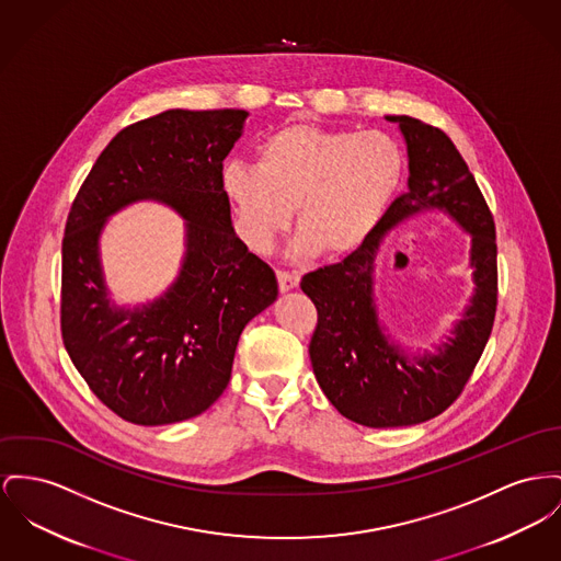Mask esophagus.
I'll list each match as a JSON object with an SVG mask.
<instances>
[{
    "label": "esophagus",
    "mask_w": 561,
    "mask_h": 561,
    "mask_svg": "<svg viewBox=\"0 0 561 561\" xmlns=\"http://www.w3.org/2000/svg\"><path fill=\"white\" fill-rule=\"evenodd\" d=\"M276 278H278V287H280L283 294L296 289L299 285V276L298 274H294V272H283V270H278V272H276Z\"/></svg>",
    "instance_id": "esophagus-1"
}]
</instances>
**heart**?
Segmentation results:
<instances>
[{
  "label": "heart",
  "instance_id": "b5f03b06",
  "mask_svg": "<svg viewBox=\"0 0 561 561\" xmlns=\"http://www.w3.org/2000/svg\"><path fill=\"white\" fill-rule=\"evenodd\" d=\"M404 176V150L387 134L294 123L263 138L257 165L227 161L219 183L253 251H267L296 208L299 255L344 260L373 240Z\"/></svg>",
  "mask_w": 561,
  "mask_h": 561
}]
</instances>
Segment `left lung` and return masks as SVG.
Returning <instances> with one entry per match:
<instances>
[{
    "label": "left lung",
    "instance_id": "8db88e82",
    "mask_svg": "<svg viewBox=\"0 0 561 561\" xmlns=\"http://www.w3.org/2000/svg\"><path fill=\"white\" fill-rule=\"evenodd\" d=\"M385 118L404 138L409 191L362 251L308 272L301 291L319 312L308 346L312 373L334 409L366 427H404L447 411L483 355L497 301V253L485 197L447 134L407 114ZM423 214H443L471 236L473 296L449 334L421 352L383 325L373 285L383 236Z\"/></svg>",
    "mask_w": 561,
    "mask_h": 561
}]
</instances>
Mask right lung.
Returning a JSON list of instances; mask_svg holds the SVG:
<instances>
[{
	"mask_svg": "<svg viewBox=\"0 0 561 561\" xmlns=\"http://www.w3.org/2000/svg\"><path fill=\"white\" fill-rule=\"evenodd\" d=\"M247 111H165L118 131L76 195L64 236L61 334L76 370L121 419L168 425L210 409L244 325L278 296L274 270L236 236L219 174ZM157 201L186 219L173 285L129 307L111 296L101 233L116 211Z\"/></svg>",
	"mask_w": 561,
	"mask_h": 561,
	"instance_id": "add662e5",
	"label": "right lung"
}]
</instances>
